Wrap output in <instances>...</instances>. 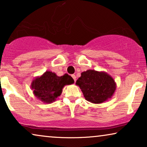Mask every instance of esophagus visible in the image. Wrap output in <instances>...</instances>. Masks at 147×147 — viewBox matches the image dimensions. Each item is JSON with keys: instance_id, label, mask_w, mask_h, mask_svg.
<instances>
[{"instance_id": "1", "label": "esophagus", "mask_w": 147, "mask_h": 147, "mask_svg": "<svg viewBox=\"0 0 147 147\" xmlns=\"http://www.w3.org/2000/svg\"><path fill=\"white\" fill-rule=\"evenodd\" d=\"M71 77L73 78V79L74 80V82H76V76L75 75H71Z\"/></svg>"}]
</instances>
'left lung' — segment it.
Instances as JSON below:
<instances>
[{
    "mask_svg": "<svg viewBox=\"0 0 147 147\" xmlns=\"http://www.w3.org/2000/svg\"><path fill=\"white\" fill-rule=\"evenodd\" d=\"M76 84L81 89L85 99L93 104L107 101L116 89V84L111 76L94 69L82 72Z\"/></svg>",
    "mask_w": 147,
    "mask_h": 147,
    "instance_id": "left-lung-1",
    "label": "left lung"
}]
</instances>
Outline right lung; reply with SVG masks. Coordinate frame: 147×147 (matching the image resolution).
<instances>
[{"instance_id": "1", "label": "right lung", "mask_w": 147, "mask_h": 147, "mask_svg": "<svg viewBox=\"0 0 147 147\" xmlns=\"http://www.w3.org/2000/svg\"><path fill=\"white\" fill-rule=\"evenodd\" d=\"M74 83V79L68 74L57 76L54 72L46 71L32 81L31 88L37 98L44 103L51 104L61 95L64 86Z\"/></svg>"}]
</instances>
